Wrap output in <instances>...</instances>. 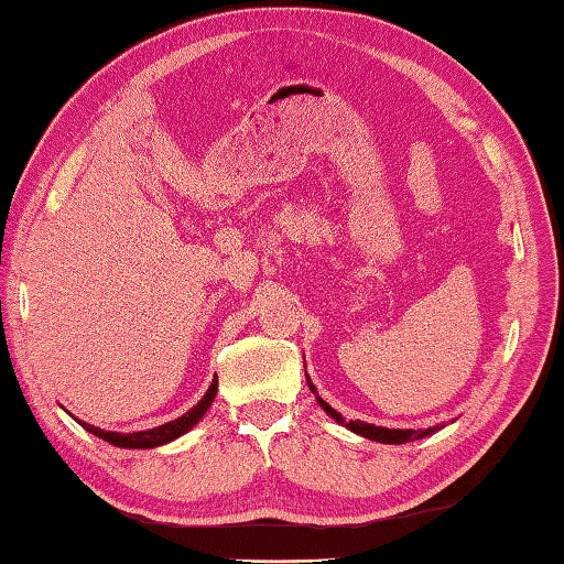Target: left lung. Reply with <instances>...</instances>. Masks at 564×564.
Wrapping results in <instances>:
<instances>
[{
  "label": "left lung",
  "mask_w": 564,
  "mask_h": 564,
  "mask_svg": "<svg viewBox=\"0 0 564 564\" xmlns=\"http://www.w3.org/2000/svg\"><path fill=\"white\" fill-rule=\"evenodd\" d=\"M306 380H308V376H306ZM308 388H311V392L318 397V390L313 388V382L308 380ZM318 402H321V406L327 411L329 416H333L335 421H339V423H345L349 431H354V433H359V435H364V437H368V441H376V443H388V445H402V443H411V441H419V437H425V435H431L433 431H437V425L435 429H425V431H411V429H406V431H402V429H382V425H373V423H364V421H345L341 419L337 411L329 406V404H325L321 397H318Z\"/></svg>",
  "instance_id": "1"
}]
</instances>
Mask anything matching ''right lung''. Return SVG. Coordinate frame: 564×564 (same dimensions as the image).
<instances>
[{
    "mask_svg": "<svg viewBox=\"0 0 564 564\" xmlns=\"http://www.w3.org/2000/svg\"><path fill=\"white\" fill-rule=\"evenodd\" d=\"M215 392H217V378L213 380V386L208 388V392L203 394V400H200L194 409L186 411L184 416H178V419H174V421H170V423H164V425H158V429H150V431H139V433H112V431L95 429V425L84 423V421H78V419H76V421H78L80 425H84V429H86L88 433L98 435V437H102V441L112 443V445H117V447H129V449L160 447V445H164V443H172L174 437L184 435L186 431L194 429V425L203 419L205 411H208V406L213 404Z\"/></svg>",
    "mask_w": 564,
    "mask_h": 564,
    "instance_id": "add662e5",
    "label": "right lung"
}]
</instances>
